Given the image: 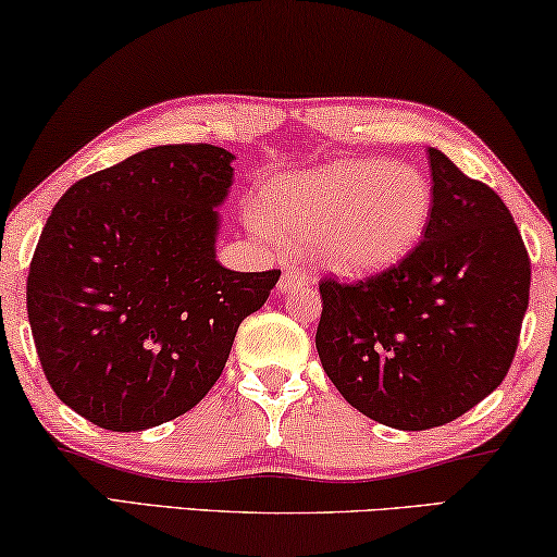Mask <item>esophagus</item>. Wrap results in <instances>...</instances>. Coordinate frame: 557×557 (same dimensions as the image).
I'll list each match as a JSON object with an SVG mask.
<instances>
[{"label": "esophagus", "instance_id": "1", "mask_svg": "<svg viewBox=\"0 0 557 557\" xmlns=\"http://www.w3.org/2000/svg\"><path fill=\"white\" fill-rule=\"evenodd\" d=\"M305 282H307V275L302 270H285L277 282V289L280 293H287V289L300 287V285H305Z\"/></svg>", "mask_w": 557, "mask_h": 557}]
</instances>
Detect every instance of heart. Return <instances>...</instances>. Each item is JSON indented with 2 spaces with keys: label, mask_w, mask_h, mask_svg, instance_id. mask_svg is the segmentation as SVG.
Returning a JSON list of instances; mask_svg holds the SVG:
<instances>
[{
  "label": "heart",
  "mask_w": 557,
  "mask_h": 557,
  "mask_svg": "<svg viewBox=\"0 0 557 557\" xmlns=\"http://www.w3.org/2000/svg\"><path fill=\"white\" fill-rule=\"evenodd\" d=\"M247 225L264 243L310 247L343 277L380 275L403 262L433 218V185L412 164L337 160L280 174L264 187Z\"/></svg>",
  "instance_id": "b5f03b06"
}]
</instances>
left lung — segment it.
<instances>
[{
	"label": "left lung",
	"instance_id": "obj_1",
	"mask_svg": "<svg viewBox=\"0 0 557 557\" xmlns=\"http://www.w3.org/2000/svg\"><path fill=\"white\" fill-rule=\"evenodd\" d=\"M433 218L380 275L320 282L314 345L355 410L428 430L475 408L508 375L530 295V257L500 197L430 147Z\"/></svg>",
	"mask_w": 557,
	"mask_h": 557
}]
</instances>
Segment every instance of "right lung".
Returning a JSON list of instances; mask_svg holds the SVG:
<instances>
[{"instance_id": "1", "label": "right lung", "mask_w": 557, "mask_h": 557, "mask_svg": "<svg viewBox=\"0 0 557 557\" xmlns=\"http://www.w3.org/2000/svg\"><path fill=\"white\" fill-rule=\"evenodd\" d=\"M232 160L149 147L74 182L49 214L27 277L32 337L57 397L95 425L139 433L193 410L277 285L280 270L214 255Z\"/></svg>"}]
</instances>
